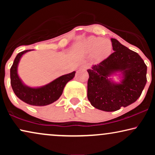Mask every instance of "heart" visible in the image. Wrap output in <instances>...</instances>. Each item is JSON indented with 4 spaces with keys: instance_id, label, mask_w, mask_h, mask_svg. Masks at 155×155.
I'll list each match as a JSON object with an SVG mask.
<instances>
[{
    "instance_id": "heart-1",
    "label": "heart",
    "mask_w": 155,
    "mask_h": 155,
    "mask_svg": "<svg viewBox=\"0 0 155 155\" xmlns=\"http://www.w3.org/2000/svg\"><path fill=\"white\" fill-rule=\"evenodd\" d=\"M112 48L113 46L110 40L97 37H89L76 44L73 50L76 54L80 56L93 54L98 60L103 61L110 56Z\"/></svg>"
}]
</instances>
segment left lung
I'll return each mask as SVG.
<instances>
[{
  "label": "left lung",
  "instance_id": "left-lung-1",
  "mask_svg": "<svg viewBox=\"0 0 155 155\" xmlns=\"http://www.w3.org/2000/svg\"><path fill=\"white\" fill-rule=\"evenodd\" d=\"M111 40L114 52L87 70L88 100L94 108L104 111H115L134 103L147 82V65L138 54L117 39ZM117 72L118 83L110 78Z\"/></svg>",
  "mask_w": 155,
  "mask_h": 155
}]
</instances>
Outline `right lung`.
Masks as SVG:
<instances>
[{"label":"right lung","mask_w":155,"mask_h":155,"mask_svg":"<svg viewBox=\"0 0 155 155\" xmlns=\"http://www.w3.org/2000/svg\"><path fill=\"white\" fill-rule=\"evenodd\" d=\"M33 49L19 53L10 68V83L12 90L20 100L29 105L42 107L54 103L62 94L65 84L75 77V71L60 76L52 82L38 87H31L25 84L19 77L18 67L22 56Z\"/></svg>","instance_id":"add662e5"}]
</instances>
